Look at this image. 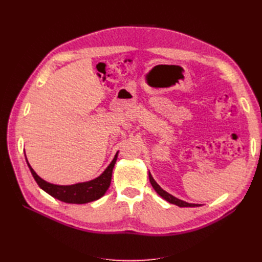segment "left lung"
I'll return each instance as SVG.
<instances>
[{"mask_svg": "<svg viewBox=\"0 0 262 262\" xmlns=\"http://www.w3.org/2000/svg\"><path fill=\"white\" fill-rule=\"evenodd\" d=\"M148 178H149L150 185H152V187L154 188L155 191H156L158 194H160L164 200H166L167 202H169V203H171V204H176V205H178V207H180V208H194V207H199V205H198V204L188 203V202H186V201H182V200H180V199H177L176 196H173V195H171L170 193H168L167 191H165V190L162 189L161 186L158 185L157 182L154 180V178L152 177V175H150L149 171H148Z\"/></svg>", "mask_w": 262, "mask_h": 262, "instance_id": "obj_1", "label": "left lung"}]
</instances>
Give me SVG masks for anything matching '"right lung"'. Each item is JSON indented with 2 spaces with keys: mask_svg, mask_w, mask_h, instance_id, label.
<instances>
[{
  "mask_svg": "<svg viewBox=\"0 0 262 262\" xmlns=\"http://www.w3.org/2000/svg\"><path fill=\"white\" fill-rule=\"evenodd\" d=\"M118 153L119 152L116 153L112 163L109 164L108 167L102 171L101 175H99L97 178L89 180V181H84V182H78V184H74V185H68V186L54 185V184H51V182L43 180L41 177H39L37 175V172L33 169V167H31L30 164L28 163L26 154H25V157H26V162L31 175H33L38 186L40 187L43 191L53 196L54 199H58L62 202L72 203V204H84L92 201H96L106 193V191L110 186V182H112L113 169L115 167V164L118 158Z\"/></svg>",
  "mask_w": 262,
  "mask_h": 262,
  "instance_id": "add662e5",
  "label": "right lung"
}]
</instances>
